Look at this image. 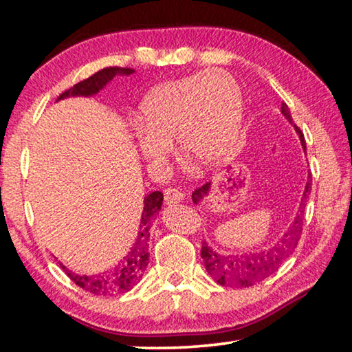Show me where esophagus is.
I'll use <instances>...</instances> for the list:
<instances>
[{"mask_svg": "<svg viewBox=\"0 0 352 352\" xmlns=\"http://www.w3.org/2000/svg\"><path fill=\"white\" fill-rule=\"evenodd\" d=\"M183 199H184V195L178 189H175V188H166L164 189V201L168 205L178 204V201H182Z\"/></svg>", "mask_w": 352, "mask_h": 352, "instance_id": "1", "label": "esophagus"}]
</instances>
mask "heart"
Segmentation results:
<instances>
[{"mask_svg": "<svg viewBox=\"0 0 352 352\" xmlns=\"http://www.w3.org/2000/svg\"><path fill=\"white\" fill-rule=\"evenodd\" d=\"M242 121V90L226 71H201L164 82L140 105V153L148 164H162L175 138L184 160L214 166L236 146Z\"/></svg>", "mask_w": 352, "mask_h": 352, "instance_id": "obj_1", "label": "heart"}]
</instances>
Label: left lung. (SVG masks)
<instances>
[{"mask_svg": "<svg viewBox=\"0 0 352 352\" xmlns=\"http://www.w3.org/2000/svg\"><path fill=\"white\" fill-rule=\"evenodd\" d=\"M283 115L289 119V122L295 127L296 133L300 135L301 144L306 151V142L305 136L300 127L292 121L289 107L283 104L281 105ZM211 188V183H205L204 186L197 188L192 192V201L199 204V201L208 195V190ZM312 188V178L309 175V182L306 184L305 195H302L300 212L302 214V208H305V201L307 200V195L311 192ZM301 214H298L295 222L292 223L287 233L284 234L281 239V243H278L267 252H253V253H234V254H217L208 247V243H201V259L205 262V269L208 275L212 276V279L220 285H228V287H250L261 281H264L265 278H269L272 273H275L279 265L283 264V261L294 252L295 247L298 245V241L301 237L302 231V217Z\"/></svg>", "mask_w": 352, "mask_h": 352, "instance_id": "obj_1", "label": "left lung"}]
</instances>
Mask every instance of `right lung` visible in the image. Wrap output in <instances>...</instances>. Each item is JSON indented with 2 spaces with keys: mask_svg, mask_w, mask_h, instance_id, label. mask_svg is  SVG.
Wrapping results in <instances>:
<instances>
[{
  "mask_svg": "<svg viewBox=\"0 0 352 352\" xmlns=\"http://www.w3.org/2000/svg\"><path fill=\"white\" fill-rule=\"evenodd\" d=\"M132 68H118V67H109L98 71L88 79H83L77 82L76 85L68 88L63 91L58 99L68 98V96H93L99 90L109 83L116 74L129 76L132 74ZM163 205V192L155 190V192L148 194L144 197V210L141 214V223H140V233L136 237L135 247L132 248L126 258L118 264L115 269H111L100 275H76V273L69 272L67 267L62 269L69 276L71 281L76 285H79L83 290L90 292L93 295H121L126 294L133 285L140 281L142 276V272L148 264V237H151V225L153 217L157 216L158 211L162 210Z\"/></svg>",
  "mask_w": 352,
  "mask_h": 352,
  "instance_id": "obj_1",
  "label": "right lung"
}]
</instances>
